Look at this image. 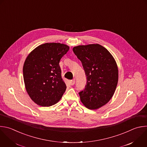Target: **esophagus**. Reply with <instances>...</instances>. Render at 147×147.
I'll return each mask as SVG.
<instances>
[{"label":"esophagus","mask_w":147,"mask_h":147,"mask_svg":"<svg viewBox=\"0 0 147 147\" xmlns=\"http://www.w3.org/2000/svg\"><path fill=\"white\" fill-rule=\"evenodd\" d=\"M75 79H73V80H71L70 81V84L71 85H73L74 84H75Z\"/></svg>","instance_id":"obj_1"}]
</instances>
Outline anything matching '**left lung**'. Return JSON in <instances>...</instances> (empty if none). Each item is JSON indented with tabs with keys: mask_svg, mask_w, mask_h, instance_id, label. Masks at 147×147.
Listing matches in <instances>:
<instances>
[{
	"mask_svg": "<svg viewBox=\"0 0 147 147\" xmlns=\"http://www.w3.org/2000/svg\"><path fill=\"white\" fill-rule=\"evenodd\" d=\"M73 51L86 76L85 88L79 92L81 102L90 110L103 106L111 99L118 84V69L114 58L98 44L78 45Z\"/></svg>",
	"mask_w": 147,
	"mask_h": 147,
	"instance_id": "8db88e82",
	"label": "left lung"
}]
</instances>
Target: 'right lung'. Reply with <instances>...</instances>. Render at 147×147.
Here are the masks:
<instances>
[{"label": "right lung", "mask_w": 147, "mask_h": 147, "mask_svg": "<svg viewBox=\"0 0 147 147\" xmlns=\"http://www.w3.org/2000/svg\"><path fill=\"white\" fill-rule=\"evenodd\" d=\"M69 47L47 42L37 47L27 57L23 67L24 80L31 99L42 107L57 103L66 85L61 76L59 62Z\"/></svg>", "instance_id": "add662e5"}]
</instances>
